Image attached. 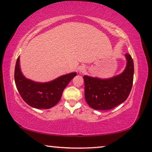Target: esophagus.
Segmentation results:
<instances>
[{"instance_id": "esophagus-1", "label": "esophagus", "mask_w": 152, "mask_h": 152, "mask_svg": "<svg viewBox=\"0 0 152 152\" xmlns=\"http://www.w3.org/2000/svg\"><path fill=\"white\" fill-rule=\"evenodd\" d=\"M78 71L80 73H83V72H85L86 71V67L85 66H80L79 67Z\"/></svg>"}]
</instances>
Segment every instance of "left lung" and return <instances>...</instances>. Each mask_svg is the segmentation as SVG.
<instances>
[{
  "instance_id": "1",
  "label": "left lung",
  "mask_w": 152,
  "mask_h": 152,
  "mask_svg": "<svg viewBox=\"0 0 152 152\" xmlns=\"http://www.w3.org/2000/svg\"><path fill=\"white\" fill-rule=\"evenodd\" d=\"M126 67L122 73L112 78L83 76L85 97L91 108L97 110L112 109L124 102L131 93L134 75V64L131 55H124Z\"/></svg>"
}]
</instances>
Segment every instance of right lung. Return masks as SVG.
Listing matches in <instances>:
<instances>
[{"mask_svg": "<svg viewBox=\"0 0 152 152\" xmlns=\"http://www.w3.org/2000/svg\"><path fill=\"white\" fill-rule=\"evenodd\" d=\"M76 76V72H72L46 83L32 80L21 72L19 56L14 78L19 93L27 104L37 109H50L59 102L65 88Z\"/></svg>", "mask_w": 152, "mask_h": 152, "instance_id": "obj_1", "label": "right lung"}]
</instances>
